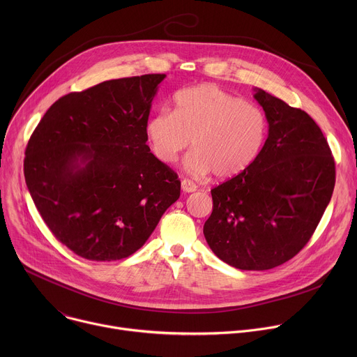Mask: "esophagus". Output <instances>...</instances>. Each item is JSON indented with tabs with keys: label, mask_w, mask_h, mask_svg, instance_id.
<instances>
[{
	"label": "esophagus",
	"mask_w": 357,
	"mask_h": 357,
	"mask_svg": "<svg viewBox=\"0 0 357 357\" xmlns=\"http://www.w3.org/2000/svg\"><path fill=\"white\" fill-rule=\"evenodd\" d=\"M181 186H182V190H183V192H186V193L195 192V190L197 189V186H196L190 179H182Z\"/></svg>",
	"instance_id": "1"
}]
</instances>
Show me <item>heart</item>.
Masks as SVG:
<instances>
[{
    "mask_svg": "<svg viewBox=\"0 0 357 357\" xmlns=\"http://www.w3.org/2000/svg\"><path fill=\"white\" fill-rule=\"evenodd\" d=\"M267 134L264 113L243 98L213 84L179 90L172 113L160 112L145 126L149 148L171 165L192 144L185 167L189 172H215L227 179L241 174L257 158Z\"/></svg>",
    "mask_w": 357,
    "mask_h": 357,
    "instance_id": "obj_1",
    "label": "heart"
}]
</instances>
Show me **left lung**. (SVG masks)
I'll list each match as a JSON object with an SVG mask.
<instances>
[{
    "label": "left lung",
    "instance_id": "obj_1",
    "mask_svg": "<svg viewBox=\"0 0 357 357\" xmlns=\"http://www.w3.org/2000/svg\"><path fill=\"white\" fill-rule=\"evenodd\" d=\"M268 123L257 158L213 188L203 234L216 256L238 270L284 264L314 234L335 188V160L310 114L256 89Z\"/></svg>",
    "mask_w": 357,
    "mask_h": 357
}]
</instances>
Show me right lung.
I'll return each mask as SVG.
<instances>
[{"mask_svg":"<svg viewBox=\"0 0 357 357\" xmlns=\"http://www.w3.org/2000/svg\"><path fill=\"white\" fill-rule=\"evenodd\" d=\"M165 75L107 80L49 107L24 160L28 190L52 234L91 261L121 260L181 195L178 175L146 145Z\"/></svg>","mask_w":357,"mask_h":357,"instance_id":"obj_1","label":"right lung"}]
</instances>
